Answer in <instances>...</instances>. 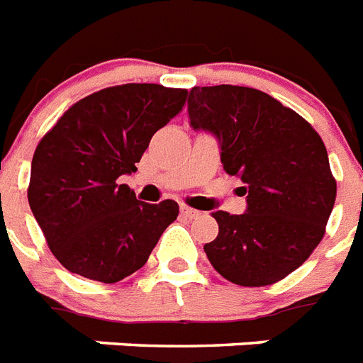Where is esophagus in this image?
<instances>
[{
  "mask_svg": "<svg viewBox=\"0 0 363 363\" xmlns=\"http://www.w3.org/2000/svg\"><path fill=\"white\" fill-rule=\"evenodd\" d=\"M182 216L187 217V219H195V217L200 216V211L195 210V208H189V206H182Z\"/></svg>",
  "mask_w": 363,
  "mask_h": 363,
  "instance_id": "34e87169",
  "label": "esophagus"
}]
</instances>
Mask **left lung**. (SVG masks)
I'll use <instances>...</instances> for the list:
<instances>
[{
  "mask_svg": "<svg viewBox=\"0 0 363 363\" xmlns=\"http://www.w3.org/2000/svg\"><path fill=\"white\" fill-rule=\"evenodd\" d=\"M195 129L221 144V163L247 193V211H213L219 234L204 251L219 274L240 286L285 279L315 251L326 232L337 184L323 138L294 110L243 86L189 91Z\"/></svg>",
  "mask_w": 363,
  "mask_h": 363,
  "instance_id": "8db88e82",
  "label": "left lung"
}]
</instances>
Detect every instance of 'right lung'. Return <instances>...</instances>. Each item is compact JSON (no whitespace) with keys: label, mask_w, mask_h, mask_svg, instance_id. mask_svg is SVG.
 <instances>
[{"label":"right lung","mask_w":363,"mask_h":363,"mask_svg":"<svg viewBox=\"0 0 363 363\" xmlns=\"http://www.w3.org/2000/svg\"><path fill=\"white\" fill-rule=\"evenodd\" d=\"M187 89L121 84L74 103L35 147L28 200L62 266L118 283L150 259L179 213L178 202L146 204L120 184L152 136L178 116Z\"/></svg>","instance_id":"1"}]
</instances>
